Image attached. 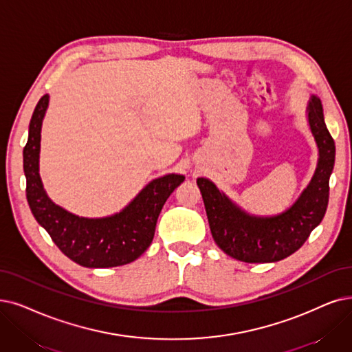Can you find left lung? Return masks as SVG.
I'll return each mask as SVG.
<instances>
[{"mask_svg":"<svg viewBox=\"0 0 352 352\" xmlns=\"http://www.w3.org/2000/svg\"><path fill=\"white\" fill-rule=\"evenodd\" d=\"M309 129L318 146L315 173L299 198L282 214H248L212 180L198 177L210 232L217 245L244 263H274L298 251L327 212L329 177L335 163V143L323 120L322 102L312 95L306 107Z\"/></svg>","mask_w":352,"mask_h":352,"instance_id":"left-lung-1","label":"left lung"}]
</instances>
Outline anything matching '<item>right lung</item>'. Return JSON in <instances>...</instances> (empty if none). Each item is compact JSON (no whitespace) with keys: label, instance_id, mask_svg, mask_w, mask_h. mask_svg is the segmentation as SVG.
I'll return each instance as SVG.
<instances>
[{"label":"right lung","instance_id":"obj_1","mask_svg":"<svg viewBox=\"0 0 352 352\" xmlns=\"http://www.w3.org/2000/svg\"><path fill=\"white\" fill-rule=\"evenodd\" d=\"M49 101L50 96L46 94L37 102L29 125V140L23 150L25 193L32 214L63 254L79 265L107 269L137 260L153 241L164 202L185 176L168 173L153 179L114 215L85 218L69 212L49 198L38 173L41 124Z\"/></svg>","mask_w":352,"mask_h":352}]
</instances>
